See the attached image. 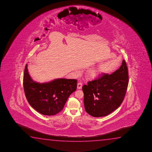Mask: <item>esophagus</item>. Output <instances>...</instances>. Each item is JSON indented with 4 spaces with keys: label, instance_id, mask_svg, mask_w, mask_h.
I'll list each match as a JSON object with an SVG mask.
<instances>
[{
    "label": "esophagus",
    "instance_id": "34e87169",
    "mask_svg": "<svg viewBox=\"0 0 152 152\" xmlns=\"http://www.w3.org/2000/svg\"><path fill=\"white\" fill-rule=\"evenodd\" d=\"M82 86H83V84H82V83H78L77 84V89H82Z\"/></svg>",
    "mask_w": 152,
    "mask_h": 152
}]
</instances>
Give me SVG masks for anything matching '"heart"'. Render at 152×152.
<instances>
[{"instance_id": "b5f03b06", "label": "heart", "mask_w": 152, "mask_h": 152, "mask_svg": "<svg viewBox=\"0 0 152 152\" xmlns=\"http://www.w3.org/2000/svg\"><path fill=\"white\" fill-rule=\"evenodd\" d=\"M102 73L100 68H94L88 70L86 74V77L89 79H95L99 76Z\"/></svg>"}]
</instances>
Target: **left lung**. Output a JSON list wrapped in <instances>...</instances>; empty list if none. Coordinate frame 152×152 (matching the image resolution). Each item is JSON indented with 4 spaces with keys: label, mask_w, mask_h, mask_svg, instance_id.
<instances>
[{
    "label": "left lung",
    "mask_w": 152,
    "mask_h": 152,
    "mask_svg": "<svg viewBox=\"0 0 152 152\" xmlns=\"http://www.w3.org/2000/svg\"><path fill=\"white\" fill-rule=\"evenodd\" d=\"M128 84V67L123 60L119 69L111 75L104 73L98 79L83 86L86 112L94 117L109 115L123 102Z\"/></svg>",
    "instance_id": "8db88e82"
}]
</instances>
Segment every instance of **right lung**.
Instances as JSON below:
<instances>
[{
  "label": "right lung",
  "mask_w": 152,
  "mask_h": 152,
  "mask_svg": "<svg viewBox=\"0 0 152 152\" xmlns=\"http://www.w3.org/2000/svg\"><path fill=\"white\" fill-rule=\"evenodd\" d=\"M23 84L26 99L32 108L42 115H53L61 112L68 97L77 89L76 79L59 78L40 84L24 68Z\"/></svg>",
  "instance_id": "right-lung-1"
}]
</instances>
